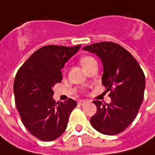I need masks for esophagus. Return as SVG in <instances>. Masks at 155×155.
<instances>
[{
    "label": "esophagus",
    "mask_w": 155,
    "mask_h": 155,
    "mask_svg": "<svg viewBox=\"0 0 155 155\" xmlns=\"http://www.w3.org/2000/svg\"><path fill=\"white\" fill-rule=\"evenodd\" d=\"M86 103H87V100H84V99H81V100L78 101V104H80V105H84Z\"/></svg>",
    "instance_id": "obj_1"
}]
</instances>
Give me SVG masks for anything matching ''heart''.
<instances>
[{"instance_id":"obj_1","label":"heart","mask_w":155,"mask_h":155,"mask_svg":"<svg viewBox=\"0 0 155 155\" xmlns=\"http://www.w3.org/2000/svg\"><path fill=\"white\" fill-rule=\"evenodd\" d=\"M93 60H94V57H92V56H85L80 58V62L82 65V67H84V66H86L87 64H88L90 61H92Z\"/></svg>"}]
</instances>
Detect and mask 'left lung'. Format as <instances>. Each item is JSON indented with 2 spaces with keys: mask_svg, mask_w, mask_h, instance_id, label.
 I'll return each instance as SVG.
<instances>
[{
  "mask_svg": "<svg viewBox=\"0 0 155 155\" xmlns=\"http://www.w3.org/2000/svg\"><path fill=\"white\" fill-rule=\"evenodd\" d=\"M83 50L101 59L102 84L110 91L111 99L110 104L94 100L97 112L90 124L101 134L117 135L130 126L139 111L144 97V73L135 57L116 43H95Z\"/></svg>",
  "mask_w": 155,
  "mask_h": 155,
  "instance_id": "obj_1",
  "label": "left lung"
}]
</instances>
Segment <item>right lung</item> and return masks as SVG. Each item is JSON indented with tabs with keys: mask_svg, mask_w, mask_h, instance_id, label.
I'll use <instances>...</instances> for the list:
<instances>
[{
	"mask_svg": "<svg viewBox=\"0 0 155 155\" xmlns=\"http://www.w3.org/2000/svg\"><path fill=\"white\" fill-rule=\"evenodd\" d=\"M81 48L46 45L38 49L19 68L14 79L15 105L30 133L44 141L56 140L68 125L69 115L77 105L68 99L56 102L52 87L61 81L65 62Z\"/></svg>",
	"mask_w": 155,
	"mask_h": 155,
	"instance_id": "right-lung-1",
	"label": "right lung"
}]
</instances>
